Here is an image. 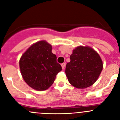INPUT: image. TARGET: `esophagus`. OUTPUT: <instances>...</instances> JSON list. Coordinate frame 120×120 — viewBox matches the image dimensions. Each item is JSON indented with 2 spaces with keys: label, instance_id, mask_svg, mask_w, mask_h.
Returning <instances> with one entry per match:
<instances>
[{
  "label": "esophagus",
  "instance_id": "obj_1",
  "mask_svg": "<svg viewBox=\"0 0 120 120\" xmlns=\"http://www.w3.org/2000/svg\"><path fill=\"white\" fill-rule=\"evenodd\" d=\"M65 65H66V64H65V63H62V64H61V67H62V69H64V68H65Z\"/></svg>",
  "mask_w": 120,
  "mask_h": 120
}]
</instances>
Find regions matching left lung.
I'll use <instances>...</instances> for the list:
<instances>
[{"instance_id":"obj_1","label":"left lung","mask_w":120,"mask_h":120,"mask_svg":"<svg viewBox=\"0 0 120 120\" xmlns=\"http://www.w3.org/2000/svg\"><path fill=\"white\" fill-rule=\"evenodd\" d=\"M103 67L99 54L89 46L79 45L73 50L70 62L65 68V74L71 85L85 89L97 80Z\"/></svg>"}]
</instances>
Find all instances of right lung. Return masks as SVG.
I'll use <instances>...</instances> for the list:
<instances>
[{
	"mask_svg": "<svg viewBox=\"0 0 120 120\" xmlns=\"http://www.w3.org/2000/svg\"><path fill=\"white\" fill-rule=\"evenodd\" d=\"M52 50V46L47 41H39L32 44L19 61L23 79L37 91H44L50 87L57 74L62 70Z\"/></svg>",
	"mask_w": 120,
	"mask_h": 120,
	"instance_id": "1",
	"label": "right lung"
}]
</instances>
